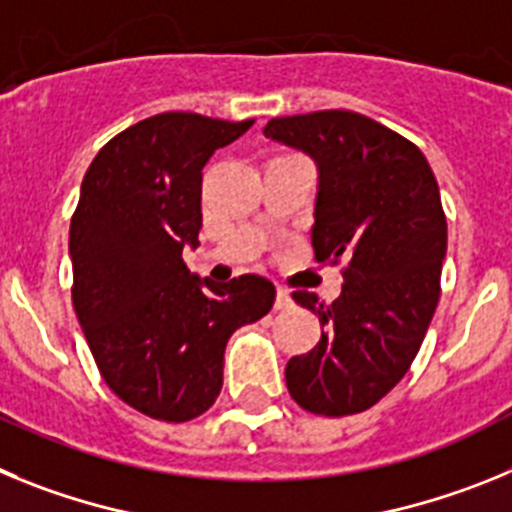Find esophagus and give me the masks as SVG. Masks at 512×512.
Instances as JSON below:
<instances>
[{
	"instance_id": "1",
	"label": "esophagus",
	"mask_w": 512,
	"mask_h": 512,
	"mask_svg": "<svg viewBox=\"0 0 512 512\" xmlns=\"http://www.w3.org/2000/svg\"><path fill=\"white\" fill-rule=\"evenodd\" d=\"M274 307H277V310H287V307H292V295H289V289H284V287L277 289V300H274Z\"/></svg>"
}]
</instances>
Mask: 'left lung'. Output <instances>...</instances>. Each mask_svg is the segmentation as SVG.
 Segmentation results:
<instances>
[{
    "label": "left lung",
    "instance_id": "obj_1",
    "mask_svg": "<svg viewBox=\"0 0 512 512\" xmlns=\"http://www.w3.org/2000/svg\"><path fill=\"white\" fill-rule=\"evenodd\" d=\"M264 135L315 158L312 248L323 264L343 261L330 305L292 292L325 333L289 359L287 390L307 413H364L408 374L441 297L446 212L436 176L415 143L351 110L274 117Z\"/></svg>",
    "mask_w": 512,
    "mask_h": 512
}]
</instances>
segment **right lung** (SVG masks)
<instances>
[{
    "label": "right lung",
    "mask_w": 512,
    "mask_h": 512,
    "mask_svg": "<svg viewBox=\"0 0 512 512\" xmlns=\"http://www.w3.org/2000/svg\"><path fill=\"white\" fill-rule=\"evenodd\" d=\"M251 125L146 117L104 143L81 182L69 230L76 318L107 387L148 418L187 423L210 410L225 343L277 297L259 274L215 284L182 259L202 228V169Z\"/></svg>",
    "instance_id": "right-lung-1"
}]
</instances>
